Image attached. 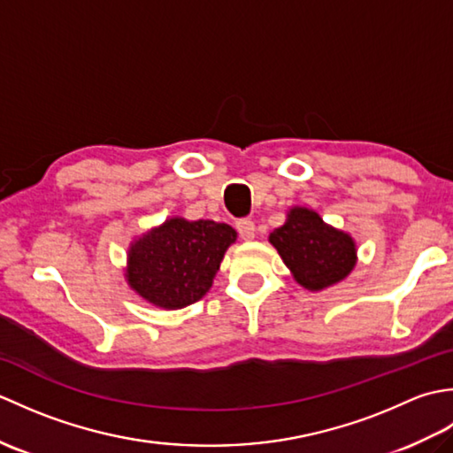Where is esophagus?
Listing matches in <instances>:
<instances>
[{"instance_id":"obj_1","label":"esophagus","mask_w":453,"mask_h":453,"mask_svg":"<svg viewBox=\"0 0 453 453\" xmlns=\"http://www.w3.org/2000/svg\"><path fill=\"white\" fill-rule=\"evenodd\" d=\"M237 232L239 235H242V239H245V242H251V239H255L257 235V229H255V221L251 219H239L237 221Z\"/></svg>"}]
</instances>
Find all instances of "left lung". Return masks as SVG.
<instances>
[{
  "label": "left lung",
  "instance_id": "1",
  "mask_svg": "<svg viewBox=\"0 0 453 453\" xmlns=\"http://www.w3.org/2000/svg\"><path fill=\"white\" fill-rule=\"evenodd\" d=\"M268 242L290 268L294 280L310 292L342 282L358 261L354 237L305 206L288 210L286 221L268 235Z\"/></svg>",
  "mask_w": 453,
  "mask_h": 453
}]
</instances>
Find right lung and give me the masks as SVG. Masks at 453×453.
<instances>
[{
    "instance_id": "add662e5",
    "label": "right lung",
    "mask_w": 453,
    "mask_h": 453,
    "mask_svg": "<svg viewBox=\"0 0 453 453\" xmlns=\"http://www.w3.org/2000/svg\"><path fill=\"white\" fill-rule=\"evenodd\" d=\"M237 232L211 219L167 218L134 239L124 278L143 302L182 310L204 296Z\"/></svg>"
}]
</instances>
